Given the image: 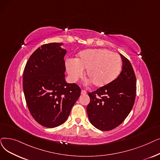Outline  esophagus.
<instances>
[{"mask_svg":"<svg viewBox=\"0 0 160 160\" xmlns=\"http://www.w3.org/2000/svg\"><path fill=\"white\" fill-rule=\"evenodd\" d=\"M87 93V92L85 91V90H82L81 91V94L82 95H86Z\"/></svg>","mask_w":160,"mask_h":160,"instance_id":"esophagus-1","label":"esophagus"}]
</instances>
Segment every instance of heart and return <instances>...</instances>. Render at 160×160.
<instances>
[{
    "label": "heart",
    "mask_w": 160,
    "mask_h": 160,
    "mask_svg": "<svg viewBox=\"0 0 160 160\" xmlns=\"http://www.w3.org/2000/svg\"><path fill=\"white\" fill-rule=\"evenodd\" d=\"M69 80L76 82L86 70L89 82L96 88L104 87L114 81L120 74L122 61L118 54L107 49H88L80 52L77 59L65 62Z\"/></svg>",
    "instance_id": "heart-1"
}]
</instances>
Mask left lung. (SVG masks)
Masks as SVG:
<instances>
[{
	"mask_svg": "<svg viewBox=\"0 0 160 160\" xmlns=\"http://www.w3.org/2000/svg\"><path fill=\"white\" fill-rule=\"evenodd\" d=\"M123 66L119 76L109 84L89 93L87 106L89 122L101 131L112 130L120 125L133 107L136 76L129 61L121 54Z\"/></svg>",
	"mask_w": 160,
	"mask_h": 160,
	"instance_id": "8db88e82",
	"label": "left lung"
}]
</instances>
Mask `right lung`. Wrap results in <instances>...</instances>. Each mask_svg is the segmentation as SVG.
Instances as JSON below:
<instances>
[{"mask_svg":"<svg viewBox=\"0 0 160 160\" xmlns=\"http://www.w3.org/2000/svg\"><path fill=\"white\" fill-rule=\"evenodd\" d=\"M63 43L38 48L25 65L23 88L27 107L42 126L53 128L63 124L80 95V88L65 81Z\"/></svg>","mask_w":160,"mask_h":160,"instance_id":"right-lung-1","label":"right lung"}]
</instances>
